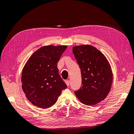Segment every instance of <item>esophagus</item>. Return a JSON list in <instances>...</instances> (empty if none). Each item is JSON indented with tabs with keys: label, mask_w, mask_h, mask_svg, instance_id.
Returning <instances> with one entry per match:
<instances>
[{
	"label": "esophagus",
	"mask_w": 134,
	"mask_h": 134,
	"mask_svg": "<svg viewBox=\"0 0 134 134\" xmlns=\"http://www.w3.org/2000/svg\"><path fill=\"white\" fill-rule=\"evenodd\" d=\"M65 83H66V84L67 85V86H69V84H70V80H66L65 81Z\"/></svg>",
	"instance_id": "1"
}]
</instances>
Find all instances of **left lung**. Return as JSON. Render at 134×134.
I'll return each instance as SVG.
<instances>
[{"instance_id": "left-lung-1", "label": "left lung", "mask_w": 134, "mask_h": 134, "mask_svg": "<svg viewBox=\"0 0 134 134\" xmlns=\"http://www.w3.org/2000/svg\"><path fill=\"white\" fill-rule=\"evenodd\" d=\"M72 52L81 70L82 87L75 92L82 103L93 106L105 99L110 91L113 77L108 61L90 44L74 46Z\"/></svg>"}]
</instances>
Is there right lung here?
Instances as JSON below:
<instances>
[{"label": "right lung", "instance_id": "right-lung-1", "mask_svg": "<svg viewBox=\"0 0 134 134\" xmlns=\"http://www.w3.org/2000/svg\"><path fill=\"white\" fill-rule=\"evenodd\" d=\"M66 46H44L32 54L22 72V89L35 106L49 108L56 102L66 84L59 74L58 62Z\"/></svg>", "mask_w": 134, "mask_h": 134}]
</instances>
